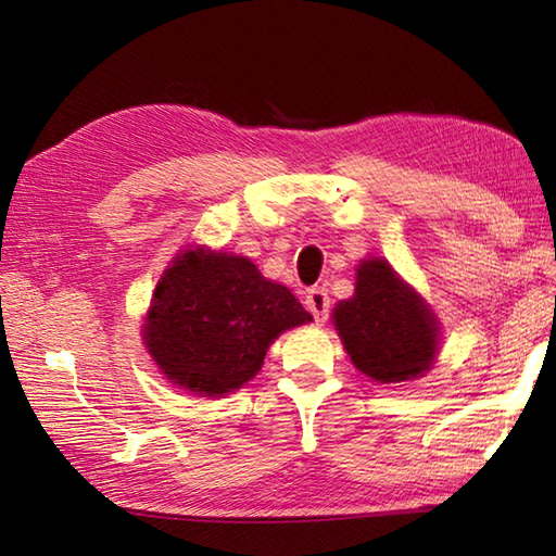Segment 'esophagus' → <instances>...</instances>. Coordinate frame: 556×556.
<instances>
[{
  "label": "esophagus",
  "mask_w": 556,
  "mask_h": 556,
  "mask_svg": "<svg viewBox=\"0 0 556 556\" xmlns=\"http://www.w3.org/2000/svg\"><path fill=\"white\" fill-rule=\"evenodd\" d=\"M305 308L311 311V315L315 317L317 325H323L329 315V296L325 289H311L305 293Z\"/></svg>",
  "instance_id": "obj_1"
}]
</instances>
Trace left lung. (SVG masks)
Listing matches in <instances>:
<instances>
[{
    "label": "left lung",
    "instance_id": "obj_1",
    "mask_svg": "<svg viewBox=\"0 0 556 556\" xmlns=\"http://www.w3.org/2000/svg\"><path fill=\"white\" fill-rule=\"evenodd\" d=\"M332 323L351 363L377 384L418 380L440 353L430 303L384 257L361 260L356 291L334 305Z\"/></svg>",
    "mask_w": 556,
    "mask_h": 556
}]
</instances>
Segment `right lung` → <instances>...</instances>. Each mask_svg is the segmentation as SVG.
Instances as JSON below:
<instances>
[{"label":"right lung","instance_id":"obj_1","mask_svg":"<svg viewBox=\"0 0 556 556\" xmlns=\"http://www.w3.org/2000/svg\"><path fill=\"white\" fill-rule=\"evenodd\" d=\"M143 320L157 370L186 392L219 399L251 382L271 341L313 315L248 257L186 245L162 271Z\"/></svg>","mask_w":556,"mask_h":556}]
</instances>
